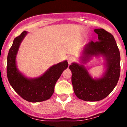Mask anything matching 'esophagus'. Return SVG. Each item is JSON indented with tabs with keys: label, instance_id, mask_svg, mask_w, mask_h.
I'll list each match as a JSON object with an SVG mask.
<instances>
[{
	"label": "esophagus",
	"instance_id": "esophagus-1",
	"mask_svg": "<svg viewBox=\"0 0 127 127\" xmlns=\"http://www.w3.org/2000/svg\"><path fill=\"white\" fill-rule=\"evenodd\" d=\"M73 61H74V58L72 57V56H71V57H69L68 59H67V61H68L69 64H71Z\"/></svg>",
	"mask_w": 127,
	"mask_h": 127
}]
</instances>
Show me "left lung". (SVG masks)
<instances>
[{
  "instance_id": "8db88e82",
  "label": "left lung",
  "mask_w": 127,
  "mask_h": 127,
  "mask_svg": "<svg viewBox=\"0 0 127 127\" xmlns=\"http://www.w3.org/2000/svg\"><path fill=\"white\" fill-rule=\"evenodd\" d=\"M98 41H91L84 47L80 58V64L72 63V72L74 92L79 99L86 101H98L106 98L117 85L120 77V52L114 37L104 29H94ZM102 56L106 70L101 78L94 79L83 64L93 56Z\"/></svg>"
}]
</instances>
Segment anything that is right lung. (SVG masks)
<instances>
[{
  "mask_svg": "<svg viewBox=\"0 0 127 127\" xmlns=\"http://www.w3.org/2000/svg\"><path fill=\"white\" fill-rule=\"evenodd\" d=\"M28 32L23 31L14 39L7 56V74L9 83L22 98L29 102L37 103L50 99L54 93L56 81L64 70L68 67L66 60L51 66L42 75L28 78L18 69L16 58L19 48Z\"/></svg>",
  "mask_w": 127,
  "mask_h": 127,
  "instance_id": "right-lung-1",
  "label": "right lung"
}]
</instances>
